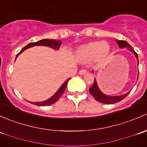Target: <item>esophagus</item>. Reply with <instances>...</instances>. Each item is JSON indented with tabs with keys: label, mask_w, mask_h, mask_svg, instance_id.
<instances>
[{
	"label": "esophagus",
	"mask_w": 147,
	"mask_h": 147,
	"mask_svg": "<svg viewBox=\"0 0 147 147\" xmlns=\"http://www.w3.org/2000/svg\"><path fill=\"white\" fill-rule=\"evenodd\" d=\"M87 69H80V70L79 73H80V75H84V74L87 73Z\"/></svg>",
	"instance_id": "obj_1"
}]
</instances>
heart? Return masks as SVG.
Returning a JSON list of instances; mask_svg holds the SVG:
<instances>
[{
    "mask_svg": "<svg viewBox=\"0 0 147 147\" xmlns=\"http://www.w3.org/2000/svg\"><path fill=\"white\" fill-rule=\"evenodd\" d=\"M110 46L106 41L91 42L82 45L80 48L79 56L83 60H91L95 57L97 60H102L109 55Z\"/></svg>",
    "mask_w": 147,
    "mask_h": 147,
    "instance_id": "1",
    "label": "heart"
}]
</instances>
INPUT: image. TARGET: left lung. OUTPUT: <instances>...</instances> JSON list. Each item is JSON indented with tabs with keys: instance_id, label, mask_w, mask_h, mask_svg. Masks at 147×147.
<instances>
[{
	"instance_id": "left-lung-1",
	"label": "left lung",
	"mask_w": 147,
	"mask_h": 147,
	"mask_svg": "<svg viewBox=\"0 0 147 147\" xmlns=\"http://www.w3.org/2000/svg\"><path fill=\"white\" fill-rule=\"evenodd\" d=\"M119 45L120 48H124V47H127L129 49V50H130L131 52H132L134 54V55L136 56L137 59V62L139 63V60H138V55L134 50V49L131 47V46L127 42V41L124 40H118L117 41ZM90 92L92 95L94 97V98L96 100H97L98 102H101V103L106 104V105H111V104L117 103V102L121 101L124 98H125L129 94V92H127V94H124V95H120V96H115V97H111V96H107L105 95V94L102 92L100 90V89L98 88V86H97L96 80H94V83H93L92 86L90 88Z\"/></svg>"
}]
</instances>
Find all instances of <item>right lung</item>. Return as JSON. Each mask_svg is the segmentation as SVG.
<instances>
[{"instance_id": "obj_1", "label": "right lung", "mask_w": 147, "mask_h": 147, "mask_svg": "<svg viewBox=\"0 0 147 147\" xmlns=\"http://www.w3.org/2000/svg\"><path fill=\"white\" fill-rule=\"evenodd\" d=\"M35 45H43V46H47V47H52L53 49H55V50H57V49L60 48V46L61 45V42L60 41H57L55 40H49V39H44V40H41L38 41V42H30L28 45H27L26 47H23L21 50H20V53H18L16 55V59L17 58L18 56L23 52L24 50H26V49L29 48L30 47H33V46ZM70 78H69L68 80H67L65 82L63 83V85L60 87L58 90H57V92L54 94L52 97H50V99H48L47 100H45V101L43 102H34L35 105H38V106H49L50 105H53V103L56 102L57 100L60 99V97L63 95V94L64 93L65 88L67 87V84L68 81L69 80ZM32 103V102H31Z\"/></svg>"}]
</instances>
